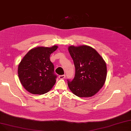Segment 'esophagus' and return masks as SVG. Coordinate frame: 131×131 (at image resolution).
Returning <instances> with one entry per match:
<instances>
[{
    "label": "esophagus",
    "mask_w": 131,
    "mask_h": 131,
    "mask_svg": "<svg viewBox=\"0 0 131 131\" xmlns=\"http://www.w3.org/2000/svg\"><path fill=\"white\" fill-rule=\"evenodd\" d=\"M66 78V75L64 74L63 75H59V78L61 79H64Z\"/></svg>",
    "instance_id": "obj_1"
}]
</instances>
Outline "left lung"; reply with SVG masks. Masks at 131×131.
I'll return each mask as SVG.
<instances>
[{
    "label": "left lung",
    "mask_w": 131,
    "mask_h": 131,
    "mask_svg": "<svg viewBox=\"0 0 131 131\" xmlns=\"http://www.w3.org/2000/svg\"><path fill=\"white\" fill-rule=\"evenodd\" d=\"M68 50L75 68V75L68 85L75 95L90 97L99 91L105 82L107 67L97 51L90 46H69Z\"/></svg>",
    "instance_id": "1"
}]
</instances>
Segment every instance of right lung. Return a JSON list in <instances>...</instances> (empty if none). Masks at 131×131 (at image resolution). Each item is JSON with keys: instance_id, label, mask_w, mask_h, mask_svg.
Instances as JSON below:
<instances>
[{"instance_id": "add662e5", "label": "right lung", "mask_w": 131, "mask_h": 131, "mask_svg": "<svg viewBox=\"0 0 131 131\" xmlns=\"http://www.w3.org/2000/svg\"><path fill=\"white\" fill-rule=\"evenodd\" d=\"M58 47H37L30 50L23 57L18 67V74L22 86L29 93L43 95L54 85L57 75L51 62V54Z\"/></svg>"}]
</instances>
